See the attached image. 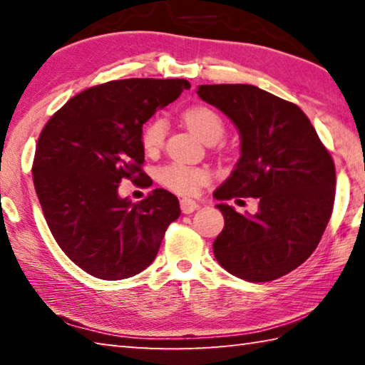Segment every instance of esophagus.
Instances as JSON below:
<instances>
[{"label":"esophagus","instance_id":"1","mask_svg":"<svg viewBox=\"0 0 365 365\" xmlns=\"http://www.w3.org/2000/svg\"><path fill=\"white\" fill-rule=\"evenodd\" d=\"M197 207H200V205H197L195 200H190V197H183V200H180V209L183 214L195 212Z\"/></svg>","mask_w":365,"mask_h":365}]
</instances>
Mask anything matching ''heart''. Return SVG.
I'll return each mask as SVG.
<instances>
[{"label":"heart","instance_id":"1","mask_svg":"<svg viewBox=\"0 0 365 365\" xmlns=\"http://www.w3.org/2000/svg\"><path fill=\"white\" fill-rule=\"evenodd\" d=\"M182 120L205 143H215L225 132V122L214 108L207 104H191L182 113ZM168 123L163 117L148 120L140 133V141L148 154H156L164 145ZM209 172L202 168L183 164H169L159 170V182L178 195H195L209 182Z\"/></svg>","mask_w":365,"mask_h":365}]
</instances>
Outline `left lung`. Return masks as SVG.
I'll return each instance as SVG.
<instances>
[{
	"label": "left lung",
	"instance_id": "8db88e82",
	"mask_svg": "<svg viewBox=\"0 0 365 365\" xmlns=\"http://www.w3.org/2000/svg\"><path fill=\"white\" fill-rule=\"evenodd\" d=\"M197 96L220 109L242 138L238 163L214 197L257 200L252 215L217 205L225 225L214 256L238 279H280L312 255L330 220L336 185L330 153L296 104L255 85H201Z\"/></svg>",
	"mask_w": 365,
	"mask_h": 365
}]
</instances>
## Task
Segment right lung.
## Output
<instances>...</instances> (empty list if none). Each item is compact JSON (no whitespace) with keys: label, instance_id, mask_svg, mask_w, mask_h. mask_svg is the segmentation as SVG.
<instances>
[{"label":"right lung","instance_id":"add662e5","mask_svg":"<svg viewBox=\"0 0 365 365\" xmlns=\"http://www.w3.org/2000/svg\"><path fill=\"white\" fill-rule=\"evenodd\" d=\"M187 88L185 78L113 80L71 98L41 130L32 168L36 196L59 248L86 274H140L180 215L168 190L140 202L117 190L122 178L148 180L141 128Z\"/></svg>","mask_w":365,"mask_h":365}]
</instances>
